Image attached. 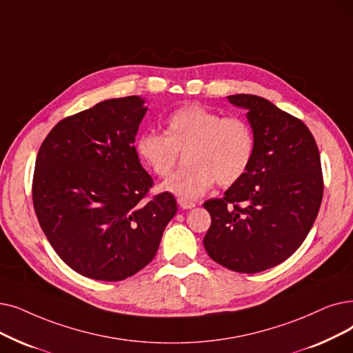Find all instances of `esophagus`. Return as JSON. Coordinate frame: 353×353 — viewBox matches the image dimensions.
Masks as SVG:
<instances>
[{"mask_svg":"<svg viewBox=\"0 0 353 353\" xmlns=\"http://www.w3.org/2000/svg\"><path fill=\"white\" fill-rule=\"evenodd\" d=\"M177 203H179V206H180L181 209H192V208H194V202L188 201V199L179 197V199H177Z\"/></svg>","mask_w":353,"mask_h":353,"instance_id":"obj_1","label":"esophagus"}]
</instances>
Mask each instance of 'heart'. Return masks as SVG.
Wrapping results in <instances>:
<instances>
[{
  "instance_id": "b5f03b06",
  "label": "heart",
  "mask_w": 353,
  "mask_h": 353,
  "mask_svg": "<svg viewBox=\"0 0 353 353\" xmlns=\"http://www.w3.org/2000/svg\"><path fill=\"white\" fill-rule=\"evenodd\" d=\"M137 154L148 170L167 179L185 154L189 167L160 186L181 199H196L213 183L231 186L247 173L254 159L255 135L250 122L238 115L222 117L192 103L172 112L164 132H144L135 143Z\"/></svg>"
}]
</instances>
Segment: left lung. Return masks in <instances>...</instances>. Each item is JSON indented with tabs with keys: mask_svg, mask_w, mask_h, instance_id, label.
Returning a JSON list of instances; mask_svg holds the SVG:
<instances>
[{
	"mask_svg": "<svg viewBox=\"0 0 353 353\" xmlns=\"http://www.w3.org/2000/svg\"><path fill=\"white\" fill-rule=\"evenodd\" d=\"M228 99L248 110L255 151L242 179L222 199L203 203L212 218L203 243L214 263L254 274L285 261L307 236L323 197V173L301 119L256 95Z\"/></svg>",
	"mask_w": 353,
	"mask_h": 353,
	"instance_id": "left-lung-1",
	"label": "left lung"
}]
</instances>
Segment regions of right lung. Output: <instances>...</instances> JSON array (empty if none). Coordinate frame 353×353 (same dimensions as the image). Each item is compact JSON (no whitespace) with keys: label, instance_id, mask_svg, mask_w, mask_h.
Returning a JSON list of instances; mask_svg holds the SVG:
<instances>
[{"label":"right lung","instance_id":"right-lung-1","mask_svg":"<svg viewBox=\"0 0 353 353\" xmlns=\"http://www.w3.org/2000/svg\"><path fill=\"white\" fill-rule=\"evenodd\" d=\"M143 103L108 99L66 117L39 150V223L62 261L88 279L121 281L143 270L177 212L172 193L150 194L154 181L137 154Z\"/></svg>","mask_w":353,"mask_h":353}]
</instances>
